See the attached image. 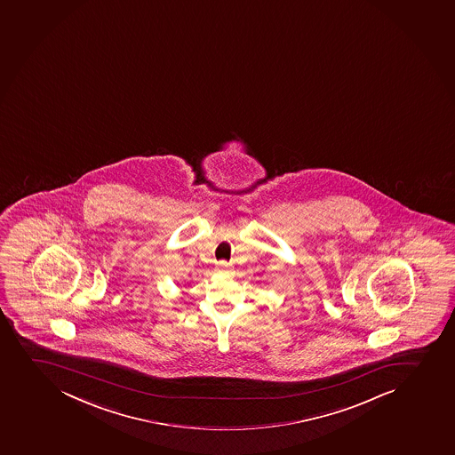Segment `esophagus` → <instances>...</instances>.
Wrapping results in <instances>:
<instances>
[{"label": "esophagus", "instance_id": "34e87169", "mask_svg": "<svg viewBox=\"0 0 455 455\" xmlns=\"http://www.w3.org/2000/svg\"><path fill=\"white\" fill-rule=\"evenodd\" d=\"M220 267H225V266H227V263H225V261H220Z\"/></svg>", "mask_w": 455, "mask_h": 455}]
</instances>
